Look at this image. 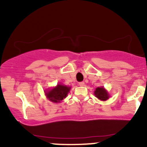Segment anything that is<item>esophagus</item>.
Wrapping results in <instances>:
<instances>
[{"label":"esophagus","instance_id":"34e87169","mask_svg":"<svg viewBox=\"0 0 147 147\" xmlns=\"http://www.w3.org/2000/svg\"><path fill=\"white\" fill-rule=\"evenodd\" d=\"M79 85L80 86H84V82H80Z\"/></svg>","mask_w":147,"mask_h":147}]
</instances>
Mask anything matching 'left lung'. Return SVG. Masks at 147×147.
<instances>
[{
    "label": "left lung",
    "mask_w": 147,
    "mask_h": 147,
    "mask_svg": "<svg viewBox=\"0 0 147 147\" xmlns=\"http://www.w3.org/2000/svg\"><path fill=\"white\" fill-rule=\"evenodd\" d=\"M94 94H95L97 98L102 100V101L107 100L109 98L108 93L107 92V91L103 87H97L95 91H94Z\"/></svg>",
    "instance_id": "left-lung-1"
}]
</instances>
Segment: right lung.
<instances>
[{
  "label": "right lung",
  "mask_w": 147,
  "mask_h": 147,
  "mask_svg": "<svg viewBox=\"0 0 147 147\" xmlns=\"http://www.w3.org/2000/svg\"><path fill=\"white\" fill-rule=\"evenodd\" d=\"M69 89H70V87L58 84L57 87L52 89L48 92L46 93V95L50 101L60 102L66 97L67 94L69 92Z\"/></svg>",
  "instance_id": "right-lung-1"
}]
</instances>
